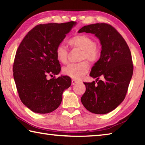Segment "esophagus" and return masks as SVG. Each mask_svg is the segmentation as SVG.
<instances>
[{"label":"esophagus","mask_w":145,"mask_h":145,"mask_svg":"<svg viewBox=\"0 0 145 145\" xmlns=\"http://www.w3.org/2000/svg\"><path fill=\"white\" fill-rule=\"evenodd\" d=\"M77 82H78L77 80H75V79H72V85L75 84Z\"/></svg>","instance_id":"obj_1"}]
</instances>
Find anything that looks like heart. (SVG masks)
Returning <instances> with one entry per match:
<instances>
[{
	"mask_svg": "<svg viewBox=\"0 0 145 145\" xmlns=\"http://www.w3.org/2000/svg\"><path fill=\"white\" fill-rule=\"evenodd\" d=\"M69 45L72 48H77L82 50L79 59H87L91 62H96L100 56L99 50L96 46V43L93 39L84 34L75 36L68 41ZM56 56L57 60L61 63H67L68 61V50L63 45L59 44L56 48ZM89 70V65L86 61L69 64L63 68L64 74L70 77L78 79L86 74Z\"/></svg>",
	"mask_w": 145,
	"mask_h": 145,
	"instance_id": "1",
	"label": "heart"
}]
</instances>
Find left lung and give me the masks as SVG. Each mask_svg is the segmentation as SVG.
<instances>
[{"instance_id":"left-lung-1","label":"left lung","mask_w":145,"mask_h":145,"mask_svg":"<svg viewBox=\"0 0 145 145\" xmlns=\"http://www.w3.org/2000/svg\"><path fill=\"white\" fill-rule=\"evenodd\" d=\"M84 32L94 34L99 39L102 50L99 60L89 74L97 78L96 82H84L86 91L80 100L89 112L107 114L125 98L133 74L131 52L124 38L109 24H91L84 26L78 33ZM100 77L102 80H98Z\"/></svg>"}]
</instances>
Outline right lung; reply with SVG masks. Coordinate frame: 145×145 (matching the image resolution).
Masks as SVG:
<instances>
[{
  "label": "right lung",
  "mask_w": 145,
  "mask_h": 145,
  "mask_svg": "<svg viewBox=\"0 0 145 145\" xmlns=\"http://www.w3.org/2000/svg\"><path fill=\"white\" fill-rule=\"evenodd\" d=\"M75 22L40 24L27 34L16 52L13 77L21 101L34 112L45 114L57 109L63 93L70 86L68 76L57 75L61 71L56 56V46L70 33Z\"/></svg>",
  "instance_id": "add662e5"
}]
</instances>
